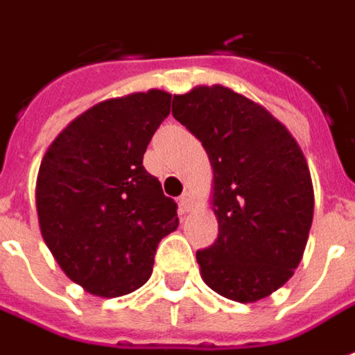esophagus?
I'll return each instance as SVG.
<instances>
[{
	"mask_svg": "<svg viewBox=\"0 0 355 355\" xmlns=\"http://www.w3.org/2000/svg\"><path fill=\"white\" fill-rule=\"evenodd\" d=\"M178 205H180V211L182 213L190 211V207H192V196L184 192V194L178 198Z\"/></svg>",
	"mask_w": 355,
	"mask_h": 355,
	"instance_id": "obj_1",
	"label": "esophagus"
}]
</instances>
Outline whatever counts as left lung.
Listing matches in <instances>:
<instances>
[{
	"mask_svg": "<svg viewBox=\"0 0 355 355\" xmlns=\"http://www.w3.org/2000/svg\"><path fill=\"white\" fill-rule=\"evenodd\" d=\"M173 117L202 142L213 167L219 236L196 252L203 282L225 298H267L294 275L313 220L307 161L288 128L220 84L173 100Z\"/></svg>",
	"mask_w": 355,
	"mask_h": 355,
	"instance_id": "1",
	"label": "left lung"
}]
</instances>
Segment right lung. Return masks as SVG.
Here are the masks:
<instances>
[{"instance_id":"obj_1","label":"right lung","mask_w":355,"mask_h":355,"mask_svg":"<svg viewBox=\"0 0 355 355\" xmlns=\"http://www.w3.org/2000/svg\"><path fill=\"white\" fill-rule=\"evenodd\" d=\"M171 94L136 92L84 111L42 159L36 209L46 246L86 292L117 298L152 277L161 238L177 230V203L144 169Z\"/></svg>"}]
</instances>
